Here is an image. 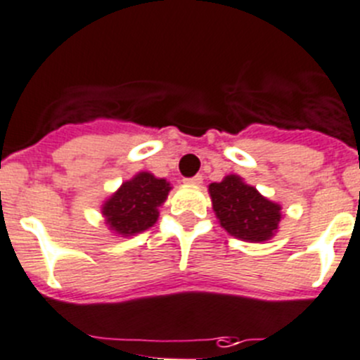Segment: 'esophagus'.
I'll return each instance as SVG.
<instances>
[{"label":"esophagus","mask_w":360,"mask_h":360,"mask_svg":"<svg viewBox=\"0 0 360 360\" xmlns=\"http://www.w3.org/2000/svg\"><path fill=\"white\" fill-rule=\"evenodd\" d=\"M186 184H189V186H201V184H203V176H201V174H196V176L193 178H186Z\"/></svg>","instance_id":"34e87169"}]
</instances>
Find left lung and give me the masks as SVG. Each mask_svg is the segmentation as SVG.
<instances>
[{
    "label": "left lung",
    "instance_id": "8db88e82",
    "mask_svg": "<svg viewBox=\"0 0 360 360\" xmlns=\"http://www.w3.org/2000/svg\"><path fill=\"white\" fill-rule=\"evenodd\" d=\"M215 217L231 237L262 244L276 237L283 207L263 196L238 174H228L208 186Z\"/></svg>",
    "mask_w": 360,
    "mask_h": 360
}]
</instances>
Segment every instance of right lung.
Instances as JSON below:
<instances>
[{"label": "right lung", "mask_w": 360, "mask_h": 360, "mask_svg": "<svg viewBox=\"0 0 360 360\" xmlns=\"http://www.w3.org/2000/svg\"><path fill=\"white\" fill-rule=\"evenodd\" d=\"M173 189L166 178H157L150 171H139L125 180L108 200L101 212L105 226L116 237H134L152 228L159 219V208Z\"/></svg>", "instance_id": "obj_1"}]
</instances>
